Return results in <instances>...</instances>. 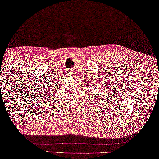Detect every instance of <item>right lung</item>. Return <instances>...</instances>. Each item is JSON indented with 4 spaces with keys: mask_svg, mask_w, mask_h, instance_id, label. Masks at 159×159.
Here are the masks:
<instances>
[{
    "mask_svg": "<svg viewBox=\"0 0 159 159\" xmlns=\"http://www.w3.org/2000/svg\"><path fill=\"white\" fill-rule=\"evenodd\" d=\"M42 96H43V97H44V93H43V95H42ZM44 97H46V96H44Z\"/></svg>",
    "mask_w": 159,
    "mask_h": 159,
    "instance_id": "add662e5",
    "label": "right lung"
}]
</instances>
